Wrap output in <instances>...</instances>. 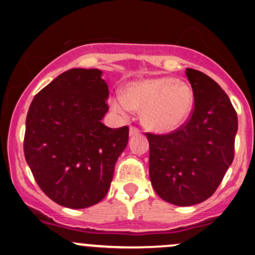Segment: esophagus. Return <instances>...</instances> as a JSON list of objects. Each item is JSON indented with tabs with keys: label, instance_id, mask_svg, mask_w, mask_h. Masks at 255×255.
<instances>
[{
	"label": "esophagus",
	"instance_id": "esophagus-1",
	"mask_svg": "<svg viewBox=\"0 0 255 255\" xmlns=\"http://www.w3.org/2000/svg\"><path fill=\"white\" fill-rule=\"evenodd\" d=\"M139 133H140L139 128L134 127V126H132V127L129 128V135H135V134H139Z\"/></svg>",
	"mask_w": 255,
	"mask_h": 255
}]
</instances>
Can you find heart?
Here are the masks:
<instances>
[{
    "label": "heart",
    "instance_id": "obj_1",
    "mask_svg": "<svg viewBox=\"0 0 255 255\" xmlns=\"http://www.w3.org/2000/svg\"><path fill=\"white\" fill-rule=\"evenodd\" d=\"M194 105V92L189 84L170 76L130 82L125 95L115 96L111 106L116 112L128 116L142 110V122L156 132L176 129L189 117Z\"/></svg>",
    "mask_w": 255,
    "mask_h": 255
}]
</instances>
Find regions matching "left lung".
Listing matches in <instances>:
<instances>
[{
	"label": "left lung",
	"mask_w": 255,
	"mask_h": 255,
	"mask_svg": "<svg viewBox=\"0 0 255 255\" xmlns=\"http://www.w3.org/2000/svg\"><path fill=\"white\" fill-rule=\"evenodd\" d=\"M194 92L189 118L166 134L145 133L149 176L159 197L191 206L212 196L235 158L237 112L220 85L195 69H186Z\"/></svg>",
	"instance_id": "8db88e82"
}]
</instances>
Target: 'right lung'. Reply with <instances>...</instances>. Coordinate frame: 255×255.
Masks as SVG:
<instances>
[{"label":"right lung","instance_id":"right-lung-1","mask_svg":"<svg viewBox=\"0 0 255 255\" xmlns=\"http://www.w3.org/2000/svg\"><path fill=\"white\" fill-rule=\"evenodd\" d=\"M97 69L60 74L33 99L23 150L38 186L64 207L86 208L106 196L128 126L109 128V86Z\"/></svg>","mask_w":255,"mask_h":255}]
</instances>
